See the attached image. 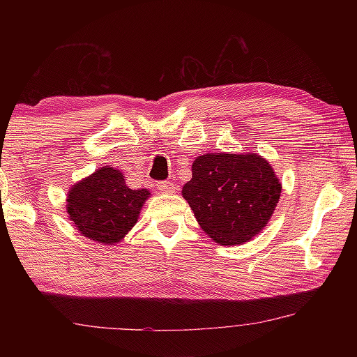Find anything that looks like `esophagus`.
<instances>
[{"instance_id": "esophagus-1", "label": "esophagus", "mask_w": 357, "mask_h": 357, "mask_svg": "<svg viewBox=\"0 0 357 357\" xmlns=\"http://www.w3.org/2000/svg\"><path fill=\"white\" fill-rule=\"evenodd\" d=\"M157 189H159L160 192H164V193H174V189H176V187H174L172 181H164V183L157 184Z\"/></svg>"}]
</instances>
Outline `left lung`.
<instances>
[{
    "mask_svg": "<svg viewBox=\"0 0 357 357\" xmlns=\"http://www.w3.org/2000/svg\"><path fill=\"white\" fill-rule=\"evenodd\" d=\"M181 193L203 231L229 247L247 243L266 227L282 184L257 153H208L193 160L192 179Z\"/></svg>",
    "mask_w": 357,
    "mask_h": 357,
    "instance_id": "1",
    "label": "left lung"
}]
</instances>
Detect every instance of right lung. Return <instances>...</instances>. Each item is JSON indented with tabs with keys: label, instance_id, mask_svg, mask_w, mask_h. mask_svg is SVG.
<instances>
[{
	"label": "right lung",
	"instance_id": "right-lung-1",
	"mask_svg": "<svg viewBox=\"0 0 357 357\" xmlns=\"http://www.w3.org/2000/svg\"><path fill=\"white\" fill-rule=\"evenodd\" d=\"M149 197L148 189H130L123 172L107 165L70 187L66 209L82 236L114 245L134 228Z\"/></svg>",
	"mask_w": 357,
	"mask_h": 357
}]
</instances>
